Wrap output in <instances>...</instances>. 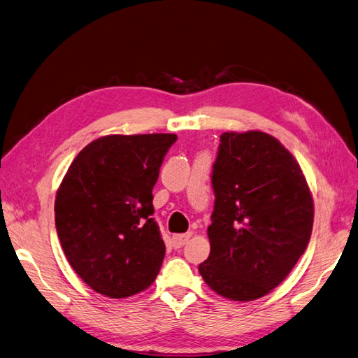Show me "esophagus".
<instances>
[{"mask_svg":"<svg viewBox=\"0 0 358 358\" xmlns=\"http://www.w3.org/2000/svg\"><path fill=\"white\" fill-rule=\"evenodd\" d=\"M192 233H185V234H176L172 237V245L173 248H181V246H185L187 243V241L190 239Z\"/></svg>","mask_w":358,"mask_h":358,"instance_id":"obj_1","label":"esophagus"}]
</instances>
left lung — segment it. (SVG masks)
Masks as SVG:
<instances>
[{
  "label": "left lung",
  "instance_id": "obj_1",
  "mask_svg": "<svg viewBox=\"0 0 358 358\" xmlns=\"http://www.w3.org/2000/svg\"><path fill=\"white\" fill-rule=\"evenodd\" d=\"M208 259L199 273L217 295L259 299L287 277L313 228V198L295 157L263 131L222 133L213 164Z\"/></svg>",
  "mask_w": 358,
  "mask_h": 358
}]
</instances>
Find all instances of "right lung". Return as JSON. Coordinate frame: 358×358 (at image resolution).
Segmentation results:
<instances>
[{
    "label": "right lung",
    "mask_w": 358,
    "mask_h": 358,
    "mask_svg": "<svg viewBox=\"0 0 358 358\" xmlns=\"http://www.w3.org/2000/svg\"><path fill=\"white\" fill-rule=\"evenodd\" d=\"M176 134H110L78 152L56 195V230L69 264L108 298L145 290L166 246L152 187Z\"/></svg>",
    "instance_id": "1"
}]
</instances>
